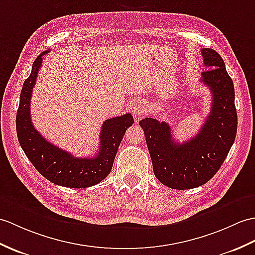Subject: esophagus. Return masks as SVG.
Here are the masks:
<instances>
[{
	"instance_id": "34e87169",
	"label": "esophagus",
	"mask_w": 255,
	"mask_h": 255,
	"mask_svg": "<svg viewBox=\"0 0 255 255\" xmlns=\"http://www.w3.org/2000/svg\"><path fill=\"white\" fill-rule=\"evenodd\" d=\"M145 112H146L145 106H144V104H142L141 102L135 105L134 109H133V114H134V116H137V117L143 116L145 114Z\"/></svg>"
}]
</instances>
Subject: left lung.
<instances>
[{
    "label": "left lung",
    "instance_id": "obj_1",
    "mask_svg": "<svg viewBox=\"0 0 255 255\" xmlns=\"http://www.w3.org/2000/svg\"><path fill=\"white\" fill-rule=\"evenodd\" d=\"M201 54L209 68L200 80L210 88L212 109L198 134L180 144L166 122L151 117L139 122L155 177L177 190L202 186L217 173L234 144L238 126L234 82L223 58L212 49H202Z\"/></svg>",
    "mask_w": 255,
    "mask_h": 255
}]
</instances>
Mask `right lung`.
<instances>
[{"mask_svg":"<svg viewBox=\"0 0 255 255\" xmlns=\"http://www.w3.org/2000/svg\"><path fill=\"white\" fill-rule=\"evenodd\" d=\"M43 53L35 58L30 76L23 82L16 115L17 137L21 149L39 173L55 185L67 188H87L98 185L108 176L126 130L132 126L133 117L128 113L106 120L100 134V147L94 157H74L46 141L32 125L30 100L32 88L42 64Z\"/></svg>","mask_w":255,"mask_h":255,"instance_id":"obj_1","label":"right lung"}]
</instances>
